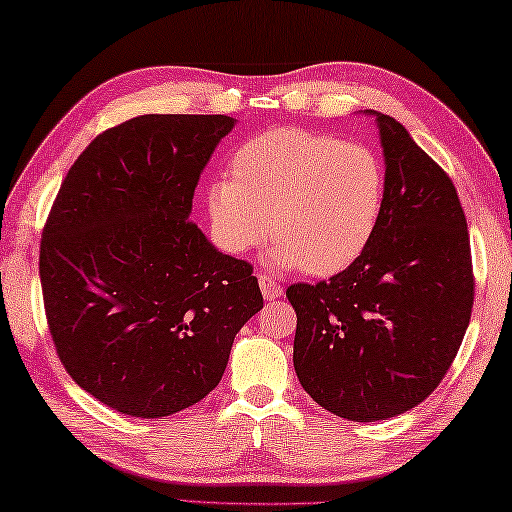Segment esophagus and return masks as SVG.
<instances>
[{
	"mask_svg": "<svg viewBox=\"0 0 512 512\" xmlns=\"http://www.w3.org/2000/svg\"><path fill=\"white\" fill-rule=\"evenodd\" d=\"M259 288H262V295H264L266 302L277 300V297L284 293L282 286L277 284L271 275H259Z\"/></svg>",
	"mask_w": 512,
	"mask_h": 512,
	"instance_id": "esophagus-1",
	"label": "esophagus"
}]
</instances>
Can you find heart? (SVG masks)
Masks as SVG:
<instances>
[{
    "label": "heart",
    "mask_w": 512,
    "mask_h": 512,
    "mask_svg": "<svg viewBox=\"0 0 512 512\" xmlns=\"http://www.w3.org/2000/svg\"><path fill=\"white\" fill-rule=\"evenodd\" d=\"M385 201V167L362 143L306 129H273L232 156V179L208 185L217 244L239 255L271 232L268 262L333 275L356 262L374 237Z\"/></svg>",
    "instance_id": "1"
}]
</instances>
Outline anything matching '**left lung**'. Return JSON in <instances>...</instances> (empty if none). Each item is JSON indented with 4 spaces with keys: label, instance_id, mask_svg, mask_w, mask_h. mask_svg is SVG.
Returning a JSON list of instances; mask_svg holds the SVG:
<instances>
[{
    "label": "left lung",
    "instance_id": "8db88e82",
    "mask_svg": "<svg viewBox=\"0 0 512 512\" xmlns=\"http://www.w3.org/2000/svg\"><path fill=\"white\" fill-rule=\"evenodd\" d=\"M376 120L385 201L369 246L331 280L291 284L304 392L349 421H385L430 396L466 336L472 277L454 183L392 116Z\"/></svg>",
    "mask_w": 512,
    "mask_h": 512
}]
</instances>
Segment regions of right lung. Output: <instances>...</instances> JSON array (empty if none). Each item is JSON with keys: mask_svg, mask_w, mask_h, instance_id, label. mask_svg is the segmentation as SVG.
I'll return each instance as SVG.
<instances>
[{"mask_svg": "<svg viewBox=\"0 0 512 512\" xmlns=\"http://www.w3.org/2000/svg\"><path fill=\"white\" fill-rule=\"evenodd\" d=\"M237 120L145 114L71 165L40 244L44 311L76 383L127 416L199 403L264 306L253 266L190 221L203 167Z\"/></svg>", "mask_w": 512, "mask_h": 512, "instance_id": "right-lung-1", "label": "right lung"}]
</instances>
